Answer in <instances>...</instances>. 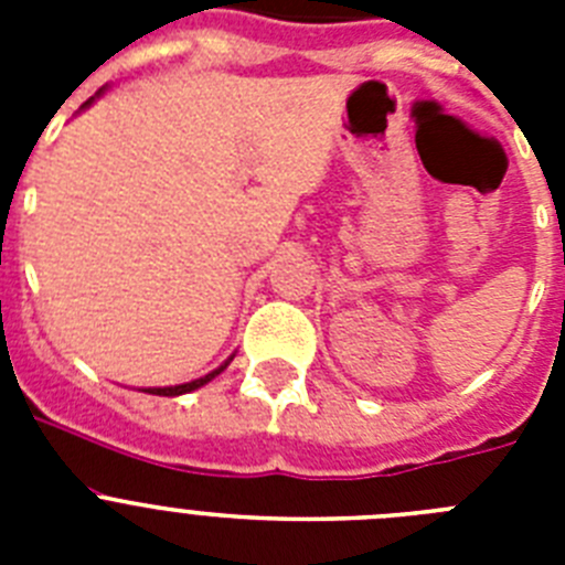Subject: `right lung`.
Masks as SVG:
<instances>
[{
  "mask_svg": "<svg viewBox=\"0 0 565 565\" xmlns=\"http://www.w3.org/2000/svg\"><path fill=\"white\" fill-rule=\"evenodd\" d=\"M89 104H93V98H89V102H84V107H89ZM228 362H232V359H226V362H223L221 367H217V371L206 373V376H201V379H194V382L174 384V387H147V391H143V393H152V396H183V393H192V391H198V387H203V384H206V382H212V379L217 376V373L226 371Z\"/></svg>",
  "mask_w": 565,
  "mask_h": 565,
  "instance_id": "right-lung-1",
  "label": "right lung"
}]
</instances>
